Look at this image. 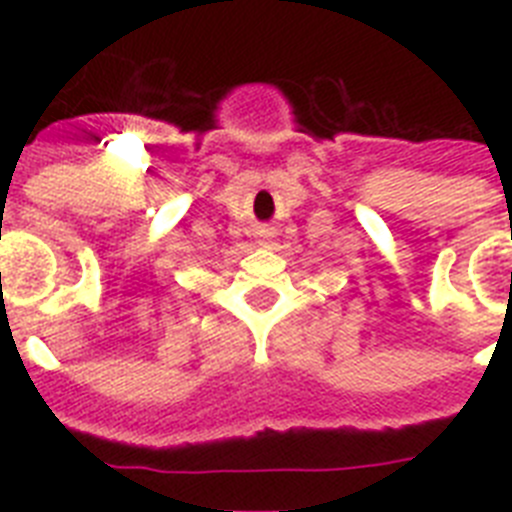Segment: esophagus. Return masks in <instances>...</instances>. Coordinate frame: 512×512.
Returning a JSON list of instances; mask_svg holds the SVG:
<instances>
[{
  "label": "esophagus",
  "instance_id": "1",
  "mask_svg": "<svg viewBox=\"0 0 512 512\" xmlns=\"http://www.w3.org/2000/svg\"><path fill=\"white\" fill-rule=\"evenodd\" d=\"M269 238H271V235H269V233H266V235H264V241H269Z\"/></svg>",
  "mask_w": 512,
  "mask_h": 512
}]
</instances>
